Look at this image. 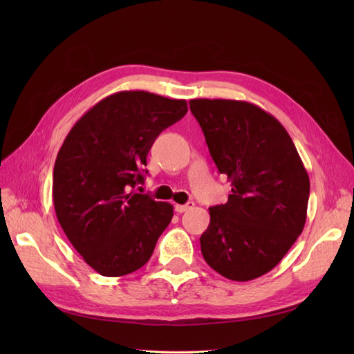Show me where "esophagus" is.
I'll return each mask as SVG.
<instances>
[{"label":"esophagus","instance_id":"1","mask_svg":"<svg viewBox=\"0 0 354 354\" xmlns=\"http://www.w3.org/2000/svg\"><path fill=\"white\" fill-rule=\"evenodd\" d=\"M194 207H195V203H194V202H187V203H185V205H180V203H177V205H176L174 208H176V211H177V212H185V211L192 209Z\"/></svg>","mask_w":354,"mask_h":354}]
</instances>
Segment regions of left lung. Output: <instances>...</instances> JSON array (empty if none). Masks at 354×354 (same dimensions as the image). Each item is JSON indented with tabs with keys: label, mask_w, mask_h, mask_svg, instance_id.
<instances>
[{
	"label": "left lung",
	"mask_w": 354,
	"mask_h": 354,
	"mask_svg": "<svg viewBox=\"0 0 354 354\" xmlns=\"http://www.w3.org/2000/svg\"><path fill=\"white\" fill-rule=\"evenodd\" d=\"M211 158L232 183L226 203L209 208L201 251L230 281H252L279 264L301 234L310 180L283 125L242 100L194 99Z\"/></svg>",
	"instance_id": "obj_1"
}]
</instances>
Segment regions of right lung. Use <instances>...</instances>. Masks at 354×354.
Here are the masks:
<instances>
[{"label": "right lung", "instance_id": "obj_1", "mask_svg": "<svg viewBox=\"0 0 354 354\" xmlns=\"http://www.w3.org/2000/svg\"><path fill=\"white\" fill-rule=\"evenodd\" d=\"M187 102L142 90L108 95L72 127L53 171V202L68 239L102 276L143 267L173 218V205L134 192L155 138Z\"/></svg>", "mask_w": 354, "mask_h": 354}]
</instances>
